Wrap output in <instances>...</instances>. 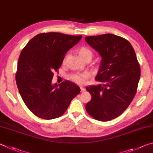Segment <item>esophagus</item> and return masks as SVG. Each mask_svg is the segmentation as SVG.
Returning <instances> with one entry per match:
<instances>
[{
  "mask_svg": "<svg viewBox=\"0 0 153 153\" xmlns=\"http://www.w3.org/2000/svg\"><path fill=\"white\" fill-rule=\"evenodd\" d=\"M80 89H81V91L82 92H84V91L85 90V88L83 87V86H80Z\"/></svg>",
  "mask_w": 153,
  "mask_h": 153,
  "instance_id": "esophagus-1",
  "label": "esophagus"
}]
</instances>
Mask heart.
Here are the masks:
<instances>
[{"instance_id":"obj_1","label":"heart","mask_w":153,"mask_h":153,"mask_svg":"<svg viewBox=\"0 0 153 153\" xmlns=\"http://www.w3.org/2000/svg\"><path fill=\"white\" fill-rule=\"evenodd\" d=\"M78 53L79 56L81 57L83 59H91V57L93 56V52L91 50L86 48V47H82V48H79L78 50ZM65 61V57L63 59V63ZM87 75L85 74H82V73H74L71 74L68 76V78L71 80V81L74 82L77 84H84L87 79Z\"/></svg>"}]
</instances>
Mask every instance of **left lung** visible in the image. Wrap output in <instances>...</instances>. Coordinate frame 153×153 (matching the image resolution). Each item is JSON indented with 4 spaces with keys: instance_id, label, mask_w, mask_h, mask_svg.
<instances>
[{
    "instance_id": "left-lung-1",
    "label": "left lung",
    "mask_w": 153,
    "mask_h": 153,
    "mask_svg": "<svg viewBox=\"0 0 153 153\" xmlns=\"http://www.w3.org/2000/svg\"><path fill=\"white\" fill-rule=\"evenodd\" d=\"M85 39L102 57L95 78L102 84L86 88L91 99L85 110L97 120L109 121L122 114L134 98L140 77L139 63L131 44L120 36L108 33Z\"/></svg>"
}]
</instances>
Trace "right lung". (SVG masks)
<instances>
[{
  "label": "right lung",
  "instance_id": "add662e5",
  "mask_svg": "<svg viewBox=\"0 0 153 153\" xmlns=\"http://www.w3.org/2000/svg\"><path fill=\"white\" fill-rule=\"evenodd\" d=\"M82 35L61 33H40L22 50L16 72V82L27 107L37 117L51 120L65 113L80 92L74 83L65 81L51 84L53 72L58 71L63 59Z\"/></svg>",
  "mask_w": 153,
  "mask_h": 153
}]
</instances>
